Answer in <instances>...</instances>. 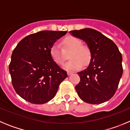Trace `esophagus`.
Instances as JSON below:
<instances>
[{"instance_id": "34e87169", "label": "esophagus", "mask_w": 130, "mask_h": 130, "mask_svg": "<svg viewBox=\"0 0 130 130\" xmlns=\"http://www.w3.org/2000/svg\"><path fill=\"white\" fill-rule=\"evenodd\" d=\"M67 73H68V75H69V76L73 74V73H72V72H68Z\"/></svg>"}]
</instances>
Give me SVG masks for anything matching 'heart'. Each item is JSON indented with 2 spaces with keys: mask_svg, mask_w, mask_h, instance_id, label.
<instances>
[{
  "mask_svg": "<svg viewBox=\"0 0 130 130\" xmlns=\"http://www.w3.org/2000/svg\"><path fill=\"white\" fill-rule=\"evenodd\" d=\"M65 51H70L69 61L65 63L63 68L68 71H75L82 67L83 64L88 63L90 58V52L87 47L81 45L79 39L73 36H68L62 41ZM51 55L54 61L58 65L64 64L66 60V53L58 44L53 45Z\"/></svg>",
  "mask_w": 130,
  "mask_h": 130,
  "instance_id": "obj_1",
  "label": "heart"
}]
</instances>
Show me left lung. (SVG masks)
Returning <instances> with one entry per match:
<instances>
[{"instance_id": "8db88e82", "label": "left lung", "mask_w": 130, "mask_h": 130, "mask_svg": "<svg viewBox=\"0 0 130 130\" xmlns=\"http://www.w3.org/2000/svg\"><path fill=\"white\" fill-rule=\"evenodd\" d=\"M70 33L83 40L90 52L88 66L77 73L81 80L75 90L79 98L91 104L109 100L123 73L122 57L119 49L112 40L92 28L75 30Z\"/></svg>"}]
</instances>
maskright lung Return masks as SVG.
Here are the masks:
<instances>
[{"instance_id":"obj_1","label":"right lung","mask_w":130,"mask_h":130,"mask_svg":"<svg viewBox=\"0 0 130 130\" xmlns=\"http://www.w3.org/2000/svg\"><path fill=\"white\" fill-rule=\"evenodd\" d=\"M67 31H40L19 42L9 66L11 82L19 96L34 104H43L55 96L68 77L53 59L51 49Z\"/></svg>"}]
</instances>
